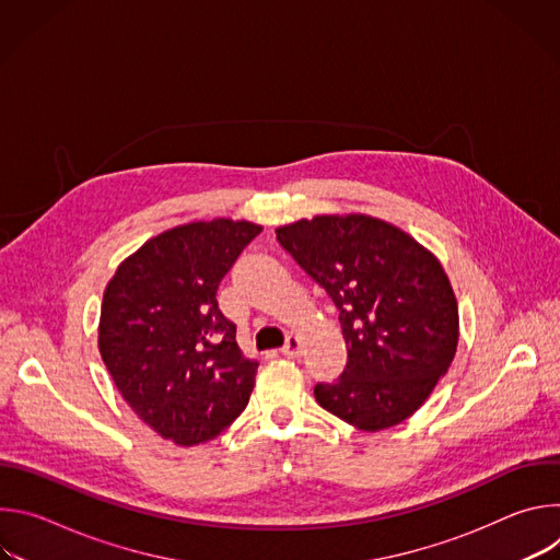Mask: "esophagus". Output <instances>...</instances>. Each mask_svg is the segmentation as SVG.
<instances>
[{"mask_svg":"<svg viewBox=\"0 0 560 560\" xmlns=\"http://www.w3.org/2000/svg\"><path fill=\"white\" fill-rule=\"evenodd\" d=\"M281 354L288 357V359H296V357L301 354V341H299V337L290 335V337L285 339V346L281 348Z\"/></svg>","mask_w":560,"mask_h":560,"instance_id":"obj_1","label":"esophagus"}]
</instances>
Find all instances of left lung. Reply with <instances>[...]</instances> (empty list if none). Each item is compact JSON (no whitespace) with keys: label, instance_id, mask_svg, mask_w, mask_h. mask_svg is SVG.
<instances>
[{"label":"left lung","instance_id":"8db88e82","mask_svg":"<svg viewBox=\"0 0 560 560\" xmlns=\"http://www.w3.org/2000/svg\"><path fill=\"white\" fill-rule=\"evenodd\" d=\"M292 259L339 307L348 365L316 404L363 432L412 417L452 365L458 305L441 261L370 214H316L277 228Z\"/></svg>","mask_w":560,"mask_h":560}]
</instances>
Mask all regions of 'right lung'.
Segmentation results:
<instances>
[{"mask_svg": "<svg viewBox=\"0 0 560 560\" xmlns=\"http://www.w3.org/2000/svg\"><path fill=\"white\" fill-rule=\"evenodd\" d=\"M261 230L225 217L171 228L106 285L100 354L124 401L162 439L206 443L248 406L259 363L238 348L217 288Z\"/></svg>", "mask_w": 560, "mask_h": 560, "instance_id": "right-lung-1", "label": "right lung"}]
</instances>
